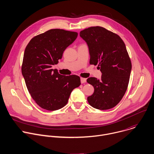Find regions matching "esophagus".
I'll list each match as a JSON object with an SVG mask.
<instances>
[{"label":"esophagus","instance_id":"obj_1","mask_svg":"<svg viewBox=\"0 0 154 154\" xmlns=\"http://www.w3.org/2000/svg\"><path fill=\"white\" fill-rule=\"evenodd\" d=\"M80 81H81V83H85L86 82V79L85 78H81L80 79Z\"/></svg>","mask_w":154,"mask_h":154}]
</instances>
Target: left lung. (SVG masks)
<instances>
[{"mask_svg": "<svg viewBox=\"0 0 154 154\" xmlns=\"http://www.w3.org/2000/svg\"><path fill=\"white\" fill-rule=\"evenodd\" d=\"M80 36L88 46L89 63L97 65L102 73L100 80L87 79L94 88L88 103L97 109H111L121 101L129 84L132 64L125 44L119 35L101 26L81 31Z\"/></svg>", "mask_w": 154, "mask_h": 154, "instance_id": "left-lung-1", "label": "left lung"}]
</instances>
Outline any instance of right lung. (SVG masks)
<instances>
[{
  "label": "right lung",
  "mask_w": 154,
  "mask_h": 154,
  "mask_svg": "<svg viewBox=\"0 0 154 154\" xmlns=\"http://www.w3.org/2000/svg\"><path fill=\"white\" fill-rule=\"evenodd\" d=\"M77 35L76 32L52 29L34 37L25 48L22 73L31 96L44 109L64 107L72 90L81 84L79 76L61 75L51 69Z\"/></svg>",
  "instance_id": "add662e5"
}]
</instances>
